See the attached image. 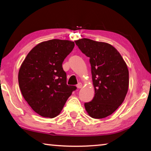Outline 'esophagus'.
Returning <instances> with one entry per match:
<instances>
[{
	"mask_svg": "<svg viewBox=\"0 0 151 151\" xmlns=\"http://www.w3.org/2000/svg\"><path fill=\"white\" fill-rule=\"evenodd\" d=\"M76 87H77L78 88H81L82 87H83V85H82L81 83H78L77 84V85H76Z\"/></svg>",
	"mask_w": 151,
	"mask_h": 151,
	"instance_id": "34e87169",
	"label": "esophagus"
}]
</instances>
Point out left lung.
I'll return each instance as SVG.
<instances>
[{"mask_svg":"<svg viewBox=\"0 0 151 151\" xmlns=\"http://www.w3.org/2000/svg\"><path fill=\"white\" fill-rule=\"evenodd\" d=\"M81 52L89 57L94 88L93 100L85 103L92 118L103 119L121 105L129 88V70L115 48L88 39L76 40Z\"/></svg>","mask_w":151,"mask_h":151,"instance_id":"8db88e82","label":"left lung"}]
</instances>
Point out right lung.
<instances>
[{
  "label": "right lung",
  "instance_id": "add662e5",
  "mask_svg": "<svg viewBox=\"0 0 151 151\" xmlns=\"http://www.w3.org/2000/svg\"><path fill=\"white\" fill-rule=\"evenodd\" d=\"M75 42L52 39L39 43L30 51L20 66L19 84L22 96L33 111L43 117L59 114L75 86L66 84L63 68Z\"/></svg>",
  "mask_w": 151,
  "mask_h": 151
}]
</instances>
